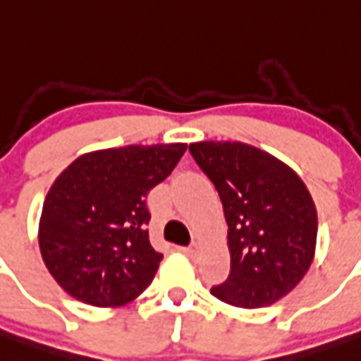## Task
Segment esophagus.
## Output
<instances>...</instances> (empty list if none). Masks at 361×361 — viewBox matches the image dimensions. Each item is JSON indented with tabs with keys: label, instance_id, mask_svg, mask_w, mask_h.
<instances>
[{
	"label": "esophagus",
	"instance_id": "1",
	"mask_svg": "<svg viewBox=\"0 0 361 361\" xmlns=\"http://www.w3.org/2000/svg\"><path fill=\"white\" fill-rule=\"evenodd\" d=\"M181 252V255H185V256H190V258H192V256H196L198 255V250L194 249V247H180V249H178Z\"/></svg>",
	"mask_w": 361,
	"mask_h": 361
}]
</instances>
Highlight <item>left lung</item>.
<instances>
[{
  "label": "left lung",
  "instance_id": "8db88e82",
  "mask_svg": "<svg viewBox=\"0 0 361 361\" xmlns=\"http://www.w3.org/2000/svg\"><path fill=\"white\" fill-rule=\"evenodd\" d=\"M224 203L231 272L211 294L241 309H259L290 293L314 259L318 214L296 172L241 142L189 145Z\"/></svg>",
  "mask_w": 361,
  "mask_h": 361
}]
</instances>
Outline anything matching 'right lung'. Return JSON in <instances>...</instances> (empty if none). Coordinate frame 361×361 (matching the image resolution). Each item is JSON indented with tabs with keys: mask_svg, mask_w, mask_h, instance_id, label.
Instances as JSON below:
<instances>
[{
	"mask_svg": "<svg viewBox=\"0 0 361 361\" xmlns=\"http://www.w3.org/2000/svg\"><path fill=\"white\" fill-rule=\"evenodd\" d=\"M185 150V143L94 150L56 178L37 240L65 293L87 305L121 307L149 287L163 255L149 241L147 194Z\"/></svg>",
	"mask_w": 361,
	"mask_h": 361,
	"instance_id": "right-lung-1",
	"label": "right lung"
}]
</instances>
